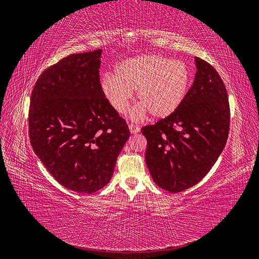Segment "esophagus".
<instances>
[{
  "label": "esophagus",
  "instance_id": "obj_1",
  "mask_svg": "<svg viewBox=\"0 0 259 259\" xmlns=\"http://www.w3.org/2000/svg\"><path fill=\"white\" fill-rule=\"evenodd\" d=\"M128 127H130V131H131L132 134H137V133L140 131V127L138 126V125L133 124V123H131L128 125Z\"/></svg>",
  "mask_w": 259,
  "mask_h": 259
}]
</instances>
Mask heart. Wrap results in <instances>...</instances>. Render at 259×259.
Segmentation results:
<instances>
[{
    "mask_svg": "<svg viewBox=\"0 0 259 259\" xmlns=\"http://www.w3.org/2000/svg\"><path fill=\"white\" fill-rule=\"evenodd\" d=\"M192 72L186 62L162 55H142L120 62L115 75L106 73L101 92L116 112L125 113L136 91L140 106L135 117L147 111L154 119H164L183 104L190 89Z\"/></svg>",
    "mask_w": 259,
    "mask_h": 259,
    "instance_id": "1",
    "label": "heart"
}]
</instances>
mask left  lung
I'll return each mask as SVG.
<instances>
[{
  "instance_id": "1",
  "label": "left lung",
  "mask_w": 259,
  "mask_h": 259,
  "mask_svg": "<svg viewBox=\"0 0 259 259\" xmlns=\"http://www.w3.org/2000/svg\"><path fill=\"white\" fill-rule=\"evenodd\" d=\"M197 73L183 104L142 128L146 163L154 183L177 193L197 185L213 167L229 134L230 107L221 75L195 57Z\"/></svg>"
}]
</instances>
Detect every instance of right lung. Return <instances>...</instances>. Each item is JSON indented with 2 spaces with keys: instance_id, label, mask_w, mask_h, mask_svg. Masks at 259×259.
I'll list each match as a JSON object with an SVG mask.
<instances>
[{
  "instance_id": "add662e5",
  "label": "right lung",
  "mask_w": 259,
  "mask_h": 259,
  "mask_svg": "<svg viewBox=\"0 0 259 259\" xmlns=\"http://www.w3.org/2000/svg\"><path fill=\"white\" fill-rule=\"evenodd\" d=\"M101 52L62 58L44 70L31 93V146L60 185L81 193L109 183L130 137L126 121L101 92Z\"/></svg>"
}]
</instances>
